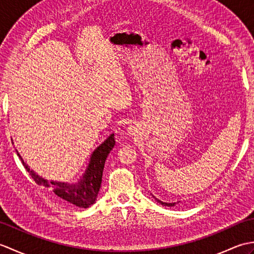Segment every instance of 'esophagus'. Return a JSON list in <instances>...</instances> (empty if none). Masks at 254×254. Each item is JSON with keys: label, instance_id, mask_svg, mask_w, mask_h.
Returning a JSON list of instances; mask_svg holds the SVG:
<instances>
[{"label": "esophagus", "instance_id": "obj_1", "mask_svg": "<svg viewBox=\"0 0 254 254\" xmlns=\"http://www.w3.org/2000/svg\"><path fill=\"white\" fill-rule=\"evenodd\" d=\"M135 131H136V127L134 126H128L127 127V133L128 135H134V134H135Z\"/></svg>", "mask_w": 254, "mask_h": 254}]
</instances>
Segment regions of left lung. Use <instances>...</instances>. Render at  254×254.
<instances>
[{
  "instance_id": "1",
  "label": "left lung",
  "mask_w": 254,
  "mask_h": 254,
  "mask_svg": "<svg viewBox=\"0 0 254 254\" xmlns=\"http://www.w3.org/2000/svg\"><path fill=\"white\" fill-rule=\"evenodd\" d=\"M152 196L156 199V201H157L159 204H161V205H164V206H175V205H176V202H174V203H167V202H163V201H160V199H158V198H156L154 195H153V194H152ZM180 201H178L177 203H179Z\"/></svg>"
}]
</instances>
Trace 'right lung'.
<instances>
[{"instance_id":"right-lung-1","label":"right lung","mask_w":254,"mask_h":254,"mask_svg":"<svg viewBox=\"0 0 254 254\" xmlns=\"http://www.w3.org/2000/svg\"><path fill=\"white\" fill-rule=\"evenodd\" d=\"M115 134L112 133L91 153L89 163L88 166L86 167L85 172L80 177V179L75 183L55 180L49 181L45 179V178L40 177L34 170L30 169V167L25 163L17 150L16 152H17L19 158L23 161L26 170L29 172V175L36 183L51 189L57 196L64 199V201L76 205L78 207L87 208L96 202V198L98 196L106 159L112 148L115 147Z\"/></svg>"}]
</instances>
